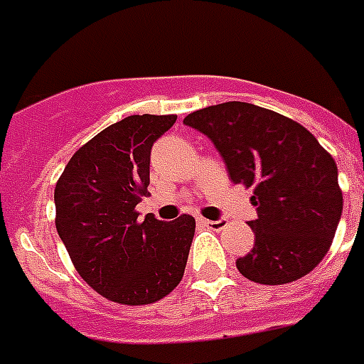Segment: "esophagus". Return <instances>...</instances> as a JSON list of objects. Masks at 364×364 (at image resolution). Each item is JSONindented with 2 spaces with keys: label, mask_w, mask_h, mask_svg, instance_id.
Returning a JSON list of instances; mask_svg holds the SVG:
<instances>
[{
  "label": "esophagus",
  "mask_w": 364,
  "mask_h": 364,
  "mask_svg": "<svg viewBox=\"0 0 364 364\" xmlns=\"http://www.w3.org/2000/svg\"><path fill=\"white\" fill-rule=\"evenodd\" d=\"M202 224L211 230H223L224 226L228 224V220H226V218H218V220H205V218H203Z\"/></svg>",
  "instance_id": "obj_1"
}]
</instances>
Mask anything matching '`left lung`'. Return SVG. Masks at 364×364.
<instances>
[{
  "label": "left lung",
  "mask_w": 364,
  "mask_h": 364,
  "mask_svg": "<svg viewBox=\"0 0 364 364\" xmlns=\"http://www.w3.org/2000/svg\"><path fill=\"white\" fill-rule=\"evenodd\" d=\"M183 123L205 134L233 183L252 187L254 247L235 262L259 284L305 277L329 250L342 215L333 156L297 121L249 102H223Z\"/></svg>",
  "instance_id": "1"
}]
</instances>
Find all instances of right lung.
<instances>
[{
	"label": "right lung",
	"instance_id": "obj_1",
	"mask_svg": "<svg viewBox=\"0 0 364 364\" xmlns=\"http://www.w3.org/2000/svg\"><path fill=\"white\" fill-rule=\"evenodd\" d=\"M177 115H129L73 155L55 183V228L80 277L106 299L149 305L183 279L196 223L136 205L149 185L151 147Z\"/></svg>",
	"mask_w": 364,
	"mask_h": 364
}]
</instances>
